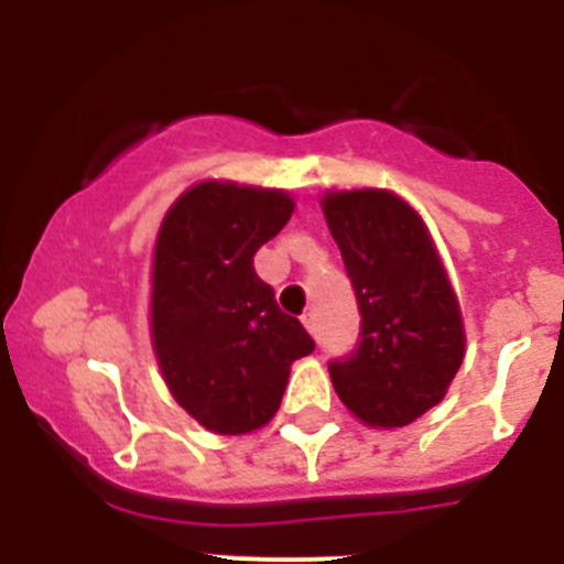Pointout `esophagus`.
Segmentation results:
<instances>
[{"instance_id":"obj_1","label":"esophagus","mask_w":564,"mask_h":564,"mask_svg":"<svg viewBox=\"0 0 564 564\" xmlns=\"http://www.w3.org/2000/svg\"><path fill=\"white\" fill-rule=\"evenodd\" d=\"M302 325L307 327V333H311V336H316L318 333V318H316V313H305V316H302Z\"/></svg>"}]
</instances>
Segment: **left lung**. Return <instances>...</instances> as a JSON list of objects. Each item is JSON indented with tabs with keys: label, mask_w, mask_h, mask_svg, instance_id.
<instances>
[{
	"label": "left lung",
	"mask_w": 564,
	"mask_h": 564,
	"mask_svg": "<svg viewBox=\"0 0 564 564\" xmlns=\"http://www.w3.org/2000/svg\"><path fill=\"white\" fill-rule=\"evenodd\" d=\"M327 228L361 313V341L330 361L336 395L372 430L443 401L466 352L460 305L421 214L387 188L327 192Z\"/></svg>",
	"instance_id": "left-lung-1"
}]
</instances>
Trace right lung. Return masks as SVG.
<instances>
[{
    "instance_id": "right-lung-1",
    "label": "right lung",
    "mask_w": 564,
    "mask_h": 564,
    "mask_svg": "<svg viewBox=\"0 0 564 564\" xmlns=\"http://www.w3.org/2000/svg\"><path fill=\"white\" fill-rule=\"evenodd\" d=\"M291 214L282 188L203 181L172 203L158 231L149 302L154 356L174 401L217 435L265 426L291 364L316 347L253 271V253Z\"/></svg>"
}]
</instances>
